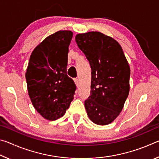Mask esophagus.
<instances>
[{"label": "esophagus", "instance_id": "esophagus-1", "mask_svg": "<svg viewBox=\"0 0 159 159\" xmlns=\"http://www.w3.org/2000/svg\"><path fill=\"white\" fill-rule=\"evenodd\" d=\"M74 80L75 83H76V86H77V87H78V86H79V79H74Z\"/></svg>", "mask_w": 159, "mask_h": 159}]
</instances>
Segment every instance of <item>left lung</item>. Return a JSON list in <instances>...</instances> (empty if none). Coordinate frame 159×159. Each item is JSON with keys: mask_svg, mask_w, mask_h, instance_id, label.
Here are the masks:
<instances>
[{"mask_svg": "<svg viewBox=\"0 0 159 159\" xmlns=\"http://www.w3.org/2000/svg\"><path fill=\"white\" fill-rule=\"evenodd\" d=\"M76 42L91 68L90 95L85 100L88 116L95 124L108 125L128 96L130 66L120 44L100 32L77 34Z\"/></svg>", "mask_w": 159, "mask_h": 159, "instance_id": "1", "label": "left lung"}]
</instances>
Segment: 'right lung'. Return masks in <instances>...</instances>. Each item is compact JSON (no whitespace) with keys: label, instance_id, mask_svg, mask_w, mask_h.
Here are the masks:
<instances>
[{"label":"right lung","instance_id":"right-lung-1","mask_svg":"<svg viewBox=\"0 0 159 159\" xmlns=\"http://www.w3.org/2000/svg\"><path fill=\"white\" fill-rule=\"evenodd\" d=\"M70 31H59L48 36L32 52L26 72L29 98L45 119L63 116L74 99L76 86L66 74Z\"/></svg>","mask_w":159,"mask_h":159}]
</instances>
